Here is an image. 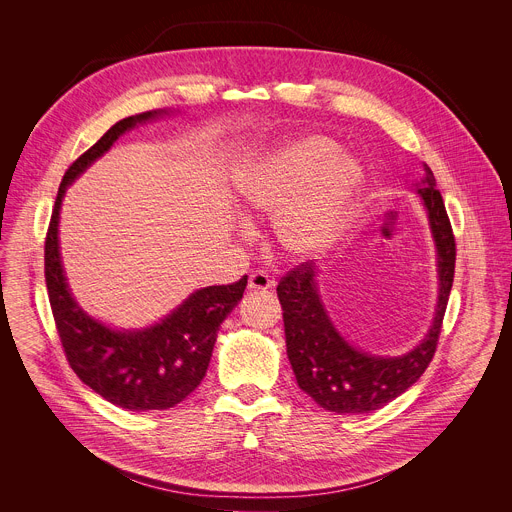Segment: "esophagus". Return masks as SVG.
Instances as JSON below:
<instances>
[{
  "mask_svg": "<svg viewBox=\"0 0 512 512\" xmlns=\"http://www.w3.org/2000/svg\"><path fill=\"white\" fill-rule=\"evenodd\" d=\"M273 285V279L265 273V271H253L251 275H249V289L251 291H265V289H269Z\"/></svg>",
  "mask_w": 512,
  "mask_h": 512,
  "instance_id": "1",
  "label": "esophagus"
}]
</instances>
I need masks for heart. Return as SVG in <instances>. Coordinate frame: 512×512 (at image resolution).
I'll return each instance as SVG.
<instances>
[{"mask_svg":"<svg viewBox=\"0 0 512 512\" xmlns=\"http://www.w3.org/2000/svg\"><path fill=\"white\" fill-rule=\"evenodd\" d=\"M326 135H302L255 158L237 176L243 212L273 216L283 253L314 257L342 233L364 188L362 166Z\"/></svg>","mask_w":512,"mask_h":512,"instance_id":"1","label":"heart"}]
</instances>
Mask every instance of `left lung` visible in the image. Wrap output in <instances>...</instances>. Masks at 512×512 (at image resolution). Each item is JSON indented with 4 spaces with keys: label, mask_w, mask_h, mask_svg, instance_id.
Returning a JSON list of instances; mask_svg holds the SVG:
<instances>
[{
    "label": "left lung",
    "mask_w": 512,
    "mask_h": 512,
    "mask_svg": "<svg viewBox=\"0 0 512 512\" xmlns=\"http://www.w3.org/2000/svg\"><path fill=\"white\" fill-rule=\"evenodd\" d=\"M417 192L427 208L437 257H440L437 261L440 302L429 334L411 352L397 358H383L352 348L324 312L314 281L316 265L312 261L289 269L277 283L291 369L300 389L326 411L344 415L381 409L419 381L440 342L454 283L456 239L444 198L435 188V178L427 164Z\"/></svg>",
    "instance_id": "1"
}]
</instances>
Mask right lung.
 Instances as JSON below:
<instances>
[{
  "label": "right lung",
  "instance_id": "add662e5",
  "mask_svg": "<svg viewBox=\"0 0 512 512\" xmlns=\"http://www.w3.org/2000/svg\"><path fill=\"white\" fill-rule=\"evenodd\" d=\"M141 113L115 123L62 176L44 241V275L54 324L70 369L109 403L129 411H162L182 403L204 379L218 326L243 298L247 275L229 285H210L194 294L162 324L141 332H115L89 318L72 300L58 253V210L66 186L103 156Z\"/></svg>",
  "mask_w": 512,
  "mask_h": 512
}]
</instances>
